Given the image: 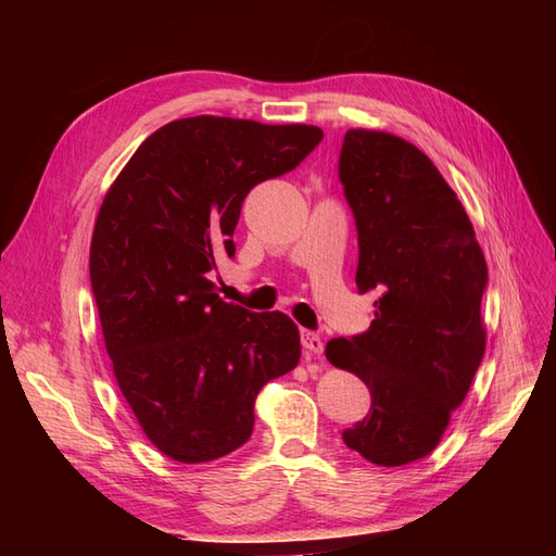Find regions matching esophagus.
I'll return each instance as SVG.
<instances>
[{
  "label": "esophagus",
  "mask_w": 556,
  "mask_h": 556,
  "mask_svg": "<svg viewBox=\"0 0 556 556\" xmlns=\"http://www.w3.org/2000/svg\"><path fill=\"white\" fill-rule=\"evenodd\" d=\"M301 345H304V350L311 352V355H323L325 350V341L319 339V333L308 329H301Z\"/></svg>",
  "instance_id": "34e87169"
}]
</instances>
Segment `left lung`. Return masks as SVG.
<instances>
[{
  "label": "left lung",
  "instance_id": "8db88e82",
  "mask_svg": "<svg viewBox=\"0 0 556 556\" xmlns=\"http://www.w3.org/2000/svg\"><path fill=\"white\" fill-rule=\"evenodd\" d=\"M339 178L359 237L357 288L380 294L368 331L325 350L374 399L343 441L403 466L441 443L482 362L486 262L462 201L406 139L348 129Z\"/></svg>",
  "mask_w": 556,
  "mask_h": 556
}]
</instances>
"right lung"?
<instances>
[{
    "instance_id": "1",
    "label": "right lung",
    "mask_w": 556,
    "mask_h": 556,
    "mask_svg": "<svg viewBox=\"0 0 556 556\" xmlns=\"http://www.w3.org/2000/svg\"><path fill=\"white\" fill-rule=\"evenodd\" d=\"M313 125L194 115L139 146L99 208L90 282L113 374L148 441L180 464L220 459L255 427L262 387L290 374L292 319L215 294L241 204L323 141Z\"/></svg>"
}]
</instances>
